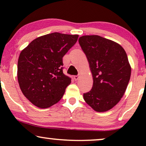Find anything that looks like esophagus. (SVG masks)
<instances>
[{"label":"esophagus","mask_w":146,"mask_h":146,"mask_svg":"<svg viewBox=\"0 0 146 146\" xmlns=\"http://www.w3.org/2000/svg\"><path fill=\"white\" fill-rule=\"evenodd\" d=\"M78 78H79V76H74V79L75 81L78 80Z\"/></svg>","instance_id":"esophagus-1"}]
</instances>
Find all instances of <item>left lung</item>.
<instances>
[{
	"label": "left lung",
	"mask_w": 146,
	"mask_h": 146,
	"mask_svg": "<svg viewBox=\"0 0 146 146\" xmlns=\"http://www.w3.org/2000/svg\"><path fill=\"white\" fill-rule=\"evenodd\" d=\"M78 42L94 80L91 90L84 94V99L95 111L109 110L122 98L130 79L126 52L117 43L98 35L83 36Z\"/></svg>",
	"instance_id": "8db88e82"
}]
</instances>
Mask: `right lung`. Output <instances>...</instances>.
I'll list each match as a JSON object with an SVG mask.
<instances>
[{
  "label": "right lung",
  "instance_id": "add662e5",
  "mask_svg": "<svg viewBox=\"0 0 146 146\" xmlns=\"http://www.w3.org/2000/svg\"><path fill=\"white\" fill-rule=\"evenodd\" d=\"M78 35L54 33L34 40L20 54L17 76L22 92L36 106L47 108L60 100L71 78L63 73L62 58Z\"/></svg>",
  "mask_w": 146,
  "mask_h": 146
}]
</instances>
